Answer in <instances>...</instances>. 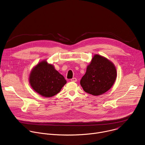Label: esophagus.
Here are the masks:
<instances>
[{
	"label": "esophagus",
	"instance_id": "esophagus-1",
	"mask_svg": "<svg viewBox=\"0 0 145 145\" xmlns=\"http://www.w3.org/2000/svg\"><path fill=\"white\" fill-rule=\"evenodd\" d=\"M71 80L72 81H73V82H76V81H77V78H75V77H73V78H72Z\"/></svg>",
	"mask_w": 145,
	"mask_h": 145
}]
</instances>
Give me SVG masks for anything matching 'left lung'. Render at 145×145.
<instances>
[{
  "label": "left lung",
  "mask_w": 145,
  "mask_h": 145,
  "mask_svg": "<svg viewBox=\"0 0 145 145\" xmlns=\"http://www.w3.org/2000/svg\"><path fill=\"white\" fill-rule=\"evenodd\" d=\"M116 78V70L114 65L107 58L96 54L81 78L80 85L86 92L97 96L108 91L114 84Z\"/></svg>",
  "instance_id": "obj_1"
}]
</instances>
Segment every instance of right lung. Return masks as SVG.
Listing matches in <instances>:
<instances>
[{
	"label": "right lung",
	"instance_id": "obj_1",
	"mask_svg": "<svg viewBox=\"0 0 145 145\" xmlns=\"http://www.w3.org/2000/svg\"><path fill=\"white\" fill-rule=\"evenodd\" d=\"M29 82L35 92L45 97L56 95L67 83L64 77L45 60L32 70Z\"/></svg>",
	"mask_w": 145,
	"mask_h": 145
}]
</instances>
